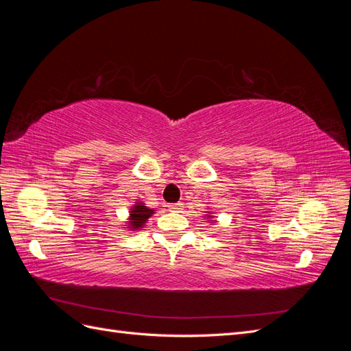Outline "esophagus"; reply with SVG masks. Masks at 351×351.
Returning a JSON list of instances; mask_svg holds the SVG:
<instances>
[{"mask_svg": "<svg viewBox=\"0 0 351 351\" xmlns=\"http://www.w3.org/2000/svg\"><path fill=\"white\" fill-rule=\"evenodd\" d=\"M168 209L173 210V212H180V210L183 209V205L182 204H173V205L168 206Z\"/></svg>", "mask_w": 351, "mask_h": 351, "instance_id": "34e87169", "label": "esophagus"}]
</instances>
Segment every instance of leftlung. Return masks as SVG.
Returning a JSON list of instances; mask_svg holds the SVG:
<instances>
[{"mask_svg": "<svg viewBox=\"0 0 351 351\" xmlns=\"http://www.w3.org/2000/svg\"><path fill=\"white\" fill-rule=\"evenodd\" d=\"M206 218H208V221H210V222H215V218H214V214H210V212H208L206 210V215H205Z\"/></svg>", "mask_w": 351, "mask_h": 351, "instance_id": "left-lung-1", "label": "left lung"}]
</instances>
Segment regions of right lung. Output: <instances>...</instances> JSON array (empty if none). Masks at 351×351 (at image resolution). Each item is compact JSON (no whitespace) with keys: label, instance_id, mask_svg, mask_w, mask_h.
Returning <instances> with one entry per match:
<instances>
[{"label":"right lung","instance_id":"1","mask_svg":"<svg viewBox=\"0 0 351 351\" xmlns=\"http://www.w3.org/2000/svg\"><path fill=\"white\" fill-rule=\"evenodd\" d=\"M155 214V209L147 208L143 200H136L134 205L130 208L129 212V218L125 221V227L127 231H137V230H142L143 226L146 224V221L149 219L152 215Z\"/></svg>","mask_w":351,"mask_h":351}]
</instances>
